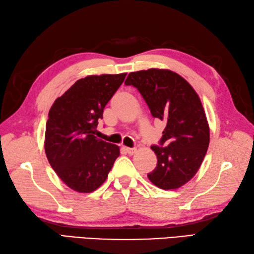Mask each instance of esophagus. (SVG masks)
Segmentation results:
<instances>
[{
    "instance_id": "obj_1",
    "label": "esophagus",
    "mask_w": 254,
    "mask_h": 254,
    "mask_svg": "<svg viewBox=\"0 0 254 254\" xmlns=\"http://www.w3.org/2000/svg\"><path fill=\"white\" fill-rule=\"evenodd\" d=\"M125 150H126V152L128 153V154H133L134 152H136V148H125Z\"/></svg>"
}]
</instances>
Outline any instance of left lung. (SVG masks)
Masks as SVG:
<instances>
[{
  "label": "left lung",
  "instance_id": "obj_1",
  "mask_svg": "<svg viewBox=\"0 0 254 254\" xmlns=\"http://www.w3.org/2000/svg\"><path fill=\"white\" fill-rule=\"evenodd\" d=\"M125 84L136 87L151 115L167 124L161 146L151 147L158 162L148 179L162 190L181 188L197 172L209 144V126L197 93L182 76L164 69L131 72Z\"/></svg>",
  "mask_w": 254,
  "mask_h": 254
}]
</instances>
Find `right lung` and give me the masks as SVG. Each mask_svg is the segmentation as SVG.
<instances>
[{"instance_id":"obj_1","label":"right lung","mask_w":254,"mask_h":254,"mask_svg":"<svg viewBox=\"0 0 254 254\" xmlns=\"http://www.w3.org/2000/svg\"><path fill=\"white\" fill-rule=\"evenodd\" d=\"M126 73L89 75L77 80L51 106L46 124L45 151L66 186L91 193L105 182L120 147L94 136L108 101Z\"/></svg>"}]
</instances>
